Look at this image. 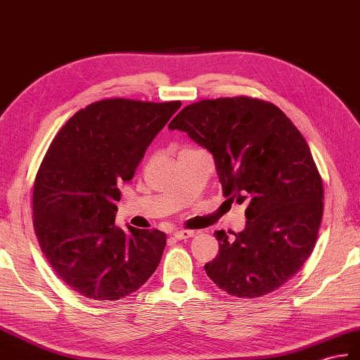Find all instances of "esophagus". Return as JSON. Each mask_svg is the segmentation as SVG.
Returning <instances> with one entry per match:
<instances>
[{
	"instance_id": "34e87169",
	"label": "esophagus",
	"mask_w": 360,
	"mask_h": 360,
	"mask_svg": "<svg viewBox=\"0 0 360 360\" xmlns=\"http://www.w3.org/2000/svg\"><path fill=\"white\" fill-rule=\"evenodd\" d=\"M173 236H174V239H179V240L188 239V238L195 236V231H191V230H174Z\"/></svg>"
}]
</instances>
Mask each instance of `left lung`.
I'll list each match as a JSON object with an SVG mask.
<instances>
[{
  "label": "left lung",
  "mask_w": 360,
  "mask_h": 360,
  "mask_svg": "<svg viewBox=\"0 0 360 360\" xmlns=\"http://www.w3.org/2000/svg\"><path fill=\"white\" fill-rule=\"evenodd\" d=\"M169 129L207 148L224 196L247 204L244 230L216 231L208 278L238 297L283 285L311 255L323 212L322 179L296 125L270 103L238 96L184 107Z\"/></svg>",
  "instance_id": "left-lung-1"
}]
</instances>
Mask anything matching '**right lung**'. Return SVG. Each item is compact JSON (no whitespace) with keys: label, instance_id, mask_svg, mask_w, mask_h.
Here are the masks:
<instances>
[{"label":"right lung","instance_id":"1","mask_svg":"<svg viewBox=\"0 0 360 360\" xmlns=\"http://www.w3.org/2000/svg\"><path fill=\"white\" fill-rule=\"evenodd\" d=\"M179 107L104 99L75 113L50 144L33 187V227L55 273L81 296L118 300L160 265L165 233L116 227V200Z\"/></svg>","mask_w":360,"mask_h":360}]
</instances>
